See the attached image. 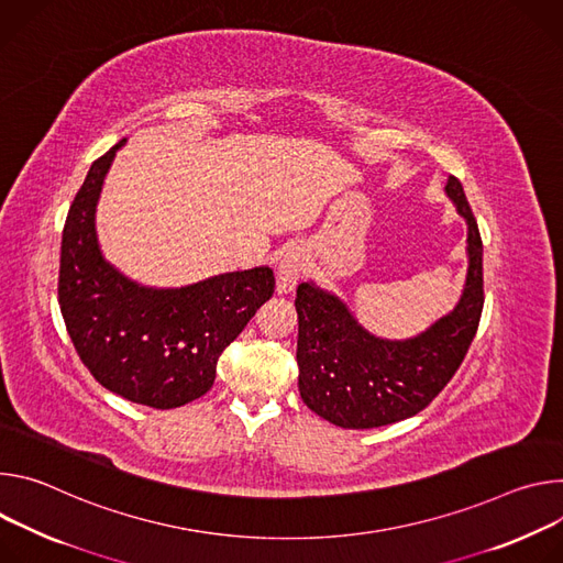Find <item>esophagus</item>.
<instances>
[{
  "mask_svg": "<svg viewBox=\"0 0 563 563\" xmlns=\"http://www.w3.org/2000/svg\"><path fill=\"white\" fill-rule=\"evenodd\" d=\"M306 273V255L299 245H290L279 257L277 266V295H288Z\"/></svg>",
  "mask_w": 563,
  "mask_h": 563,
  "instance_id": "34e87169",
  "label": "esophagus"
}]
</instances>
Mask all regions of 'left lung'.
<instances>
[{"instance_id": "left-lung-1", "label": "left lung", "mask_w": 563, "mask_h": 563, "mask_svg": "<svg viewBox=\"0 0 563 563\" xmlns=\"http://www.w3.org/2000/svg\"><path fill=\"white\" fill-rule=\"evenodd\" d=\"M448 197L467 221V277L452 313L409 340L371 335L335 295L297 286L299 396L344 429H373L422 411L459 371L483 313V241L456 176Z\"/></svg>"}]
</instances>
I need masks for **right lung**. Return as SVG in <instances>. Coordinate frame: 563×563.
I'll return each mask as SVG.
<instances>
[{
  "label": "right lung",
  "mask_w": 563,
  "mask_h": 563,
  "mask_svg": "<svg viewBox=\"0 0 563 563\" xmlns=\"http://www.w3.org/2000/svg\"><path fill=\"white\" fill-rule=\"evenodd\" d=\"M124 139L93 161L62 230L57 301L91 376L115 396L174 409L210 391L223 349L275 292L260 266L183 288H147L104 262L96 234L102 180Z\"/></svg>",
  "instance_id": "1"
}]
</instances>
